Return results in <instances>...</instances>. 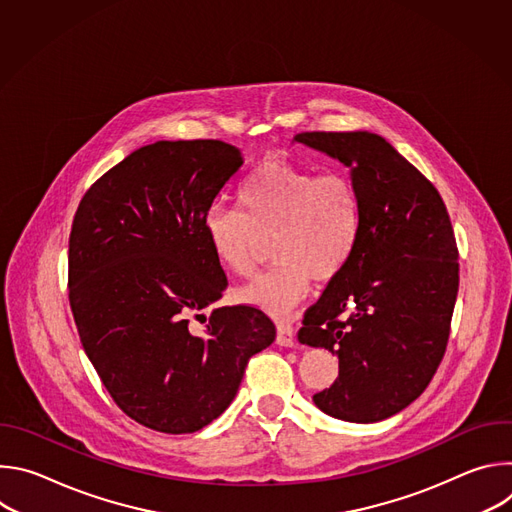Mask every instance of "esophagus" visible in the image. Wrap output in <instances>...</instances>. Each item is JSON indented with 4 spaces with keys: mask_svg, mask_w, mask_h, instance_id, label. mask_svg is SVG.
Listing matches in <instances>:
<instances>
[{
    "mask_svg": "<svg viewBox=\"0 0 512 512\" xmlns=\"http://www.w3.org/2000/svg\"><path fill=\"white\" fill-rule=\"evenodd\" d=\"M294 328L285 322H277V344L279 346H294Z\"/></svg>",
    "mask_w": 512,
    "mask_h": 512,
    "instance_id": "1",
    "label": "esophagus"
}]
</instances>
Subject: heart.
Here are the masks:
<instances>
[{"label": "heart", "mask_w": 512, "mask_h": 512, "mask_svg": "<svg viewBox=\"0 0 512 512\" xmlns=\"http://www.w3.org/2000/svg\"><path fill=\"white\" fill-rule=\"evenodd\" d=\"M241 212L210 208L204 235L214 261L247 277L259 237L275 231L273 267L237 291L243 304L287 316L310 291L312 279L330 281L350 261L362 227L352 180L340 172L316 174L287 162H265L237 190Z\"/></svg>", "instance_id": "b5f03b06"}]
</instances>
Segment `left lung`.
Instances as JSON below:
<instances>
[{
  "label": "left lung",
  "instance_id": "left-lung-1",
  "mask_svg": "<svg viewBox=\"0 0 512 512\" xmlns=\"http://www.w3.org/2000/svg\"><path fill=\"white\" fill-rule=\"evenodd\" d=\"M296 141L350 168L362 227L348 265L306 312L298 340L338 356L324 413L354 423L413 403L444 358L460 265L454 229L435 186L369 131H306Z\"/></svg>",
  "mask_w": 512,
  "mask_h": 512
}]
</instances>
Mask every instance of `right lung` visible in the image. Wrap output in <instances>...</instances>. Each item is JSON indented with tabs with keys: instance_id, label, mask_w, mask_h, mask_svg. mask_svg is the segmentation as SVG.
Masks as SVG:
<instances>
[{
	"instance_id": "right-lung-1",
	"label": "right lung",
	"mask_w": 512,
	"mask_h": 512,
	"mask_svg": "<svg viewBox=\"0 0 512 512\" xmlns=\"http://www.w3.org/2000/svg\"><path fill=\"white\" fill-rule=\"evenodd\" d=\"M241 166L218 139L143 145L87 190L72 221L68 300L83 348L119 409L162 433L221 415L249 358L275 340L257 308L200 314L229 285L204 218Z\"/></svg>"
}]
</instances>
